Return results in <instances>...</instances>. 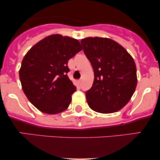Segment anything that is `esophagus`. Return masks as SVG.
<instances>
[{
	"label": "esophagus",
	"instance_id": "esophagus-1",
	"mask_svg": "<svg viewBox=\"0 0 160 160\" xmlns=\"http://www.w3.org/2000/svg\"><path fill=\"white\" fill-rule=\"evenodd\" d=\"M80 83H81V79H80V80H78V84H79V85H80Z\"/></svg>",
	"mask_w": 160,
	"mask_h": 160
}]
</instances>
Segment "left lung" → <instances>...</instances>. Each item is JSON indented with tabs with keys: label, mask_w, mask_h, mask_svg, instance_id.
<instances>
[{
	"label": "left lung",
	"mask_w": 160,
	"mask_h": 160,
	"mask_svg": "<svg viewBox=\"0 0 160 160\" xmlns=\"http://www.w3.org/2000/svg\"><path fill=\"white\" fill-rule=\"evenodd\" d=\"M94 71V81L86 92L93 111L111 113L128 103L137 86L136 66L132 57L114 40L87 38L80 41Z\"/></svg>",
	"instance_id": "obj_1"
}]
</instances>
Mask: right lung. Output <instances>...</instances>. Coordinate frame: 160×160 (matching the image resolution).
Listing matches in <instances>:
<instances>
[{"label": "right lung", "instance_id": "right-lung-1", "mask_svg": "<svg viewBox=\"0 0 160 160\" xmlns=\"http://www.w3.org/2000/svg\"><path fill=\"white\" fill-rule=\"evenodd\" d=\"M82 49L78 40L52 34L26 53L19 79L24 93L39 111L56 114L68 108L77 88L67 75L68 62Z\"/></svg>", "mask_w": 160, "mask_h": 160}]
</instances>
